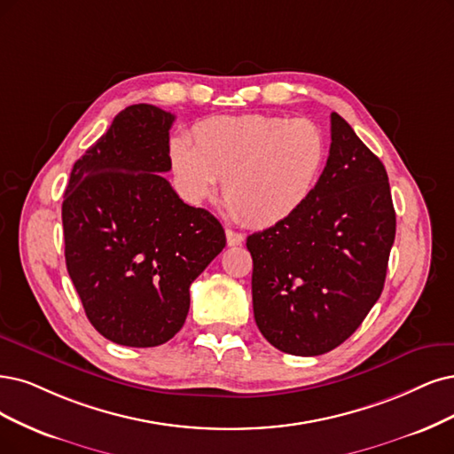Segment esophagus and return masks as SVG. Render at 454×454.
<instances>
[{"label":"esophagus","mask_w":454,"mask_h":454,"mask_svg":"<svg viewBox=\"0 0 454 454\" xmlns=\"http://www.w3.org/2000/svg\"><path fill=\"white\" fill-rule=\"evenodd\" d=\"M226 241H228L230 247H238L245 241V236H243V233L233 231V230H226Z\"/></svg>","instance_id":"obj_1"}]
</instances>
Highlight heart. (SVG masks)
I'll list each match as a JSON object with an SVG mask.
<instances>
[{"label": "heart", "instance_id": "b5f03b06", "mask_svg": "<svg viewBox=\"0 0 454 454\" xmlns=\"http://www.w3.org/2000/svg\"><path fill=\"white\" fill-rule=\"evenodd\" d=\"M327 159V138L310 120L218 115L192 127L191 145L170 144L181 194L201 201L224 181L223 198L250 226H275L307 204Z\"/></svg>", "mask_w": 454, "mask_h": 454}]
</instances>
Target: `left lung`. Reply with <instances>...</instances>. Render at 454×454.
<instances>
[{
	"label": "left lung",
	"mask_w": 454,
	"mask_h": 454,
	"mask_svg": "<svg viewBox=\"0 0 454 454\" xmlns=\"http://www.w3.org/2000/svg\"><path fill=\"white\" fill-rule=\"evenodd\" d=\"M395 231L385 166L333 112L327 164L307 204L247 238L267 342L310 357L349 339L381 295Z\"/></svg>",
	"instance_id": "left-lung-1"
}]
</instances>
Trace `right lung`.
Here are the masks:
<instances>
[{"instance_id":"obj_1","label":"right lung","mask_w":454,"mask_h":454,"mask_svg":"<svg viewBox=\"0 0 454 454\" xmlns=\"http://www.w3.org/2000/svg\"><path fill=\"white\" fill-rule=\"evenodd\" d=\"M174 120L153 105L117 114L74 162L61 206L67 271L91 325L121 346L170 340L191 284L226 247L221 223L160 176Z\"/></svg>"}]
</instances>
